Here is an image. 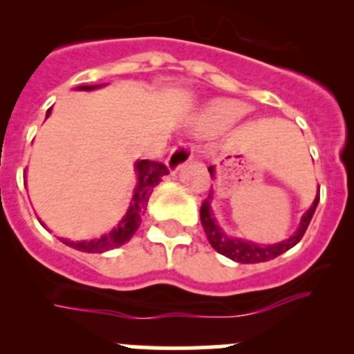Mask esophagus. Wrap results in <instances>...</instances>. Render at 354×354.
<instances>
[{"instance_id":"obj_1","label":"esophagus","mask_w":354,"mask_h":354,"mask_svg":"<svg viewBox=\"0 0 354 354\" xmlns=\"http://www.w3.org/2000/svg\"><path fill=\"white\" fill-rule=\"evenodd\" d=\"M194 159V149L187 142H178L173 149H171L169 156H167V167L171 173H176L181 166Z\"/></svg>"}]
</instances>
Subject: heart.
<instances>
[{
  "instance_id": "heart-1",
  "label": "heart",
  "mask_w": 354,
  "mask_h": 354,
  "mask_svg": "<svg viewBox=\"0 0 354 354\" xmlns=\"http://www.w3.org/2000/svg\"><path fill=\"white\" fill-rule=\"evenodd\" d=\"M243 114L245 108L241 104H238V102H214L212 106H209V108L200 114L197 127L203 133H219V131L226 130L231 124L236 123Z\"/></svg>"
}]
</instances>
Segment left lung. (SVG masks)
<instances>
[{
    "instance_id": "1",
    "label": "left lung",
    "mask_w": 354,
    "mask_h": 354,
    "mask_svg": "<svg viewBox=\"0 0 354 354\" xmlns=\"http://www.w3.org/2000/svg\"><path fill=\"white\" fill-rule=\"evenodd\" d=\"M210 176L214 174V167H209ZM214 192L210 190L209 197L202 202V207H200V221H202L203 231L207 234V240L212 245V248L216 250L221 255L227 257V259L234 260V262L240 263H259V262H267V260H272L276 257H279L281 253L288 252L289 248H292L305 234L306 227H308L310 221H312L313 214H315L317 203H319L320 195H317L315 200H313L312 207L303 214L301 223H299L298 230L292 236H289L288 240L281 241V243L276 245H257L252 243V241L241 240V238H231L224 233L223 230L217 224L216 217H214L212 210H210V200H212Z\"/></svg>"
}]
</instances>
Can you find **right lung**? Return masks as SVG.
I'll return each instance as SVG.
<instances>
[{"label":"right lung","instance_id":"add662e5","mask_svg":"<svg viewBox=\"0 0 354 354\" xmlns=\"http://www.w3.org/2000/svg\"><path fill=\"white\" fill-rule=\"evenodd\" d=\"M102 87V85H84V87H78L80 91H94V88ZM51 114V108L48 109L46 118ZM135 171H137V187H135L133 198H131L130 207H128V212L123 219L120 221L116 227L108 234L101 238H95V240L88 241H68L62 240L63 243L75 250H80V252L87 253H102L106 250L116 248V246L124 245L127 241L131 240V236L135 234V231L140 226V216L144 214L145 207H147L149 197H151L152 190H154L156 185L160 183L162 176L169 174V169L164 166L162 162H157V160H149L142 159L135 162ZM42 224V223H41ZM44 226V224H42Z\"/></svg>","mask_w":354,"mask_h":354}]
</instances>
